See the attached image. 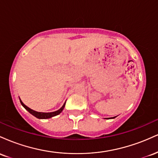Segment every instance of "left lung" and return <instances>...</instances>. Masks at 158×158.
<instances>
[{
  "instance_id": "8db88e82",
  "label": "left lung",
  "mask_w": 158,
  "mask_h": 158,
  "mask_svg": "<svg viewBox=\"0 0 158 158\" xmlns=\"http://www.w3.org/2000/svg\"><path fill=\"white\" fill-rule=\"evenodd\" d=\"M115 117H113V118H112V119H114V118H115ZM106 119H107V118H106Z\"/></svg>"
}]
</instances>
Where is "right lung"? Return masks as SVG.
<instances>
[{
	"label": "right lung",
	"instance_id": "obj_1",
	"mask_svg": "<svg viewBox=\"0 0 158 158\" xmlns=\"http://www.w3.org/2000/svg\"><path fill=\"white\" fill-rule=\"evenodd\" d=\"M20 102H21V104L22 105L23 107L25 108V109H26L27 110H28V111L30 112L31 114H32L34 117H37V118H39V119H48V118H51V117H55V116H56V115H59V114H60L61 111H62L63 109H64V106H65V102H64V104L63 105L62 107H61L60 109H59L58 110H56V111H53V112L44 113V112L35 111V110H32V109H31V108H29V107L25 106V105L22 102V101L21 100V99H20Z\"/></svg>",
	"mask_w": 158,
	"mask_h": 158
}]
</instances>
